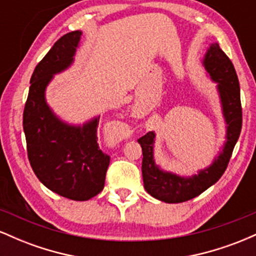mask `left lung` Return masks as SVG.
<instances>
[{"mask_svg": "<svg viewBox=\"0 0 256 256\" xmlns=\"http://www.w3.org/2000/svg\"><path fill=\"white\" fill-rule=\"evenodd\" d=\"M202 64L210 79L218 83L216 88L222 102V116L228 125L222 152L214 158L212 165L200 170L198 174L192 177H180L164 171L155 164L154 132H148L138 140L143 152L142 176L144 189L152 198L167 204H179L192 200L216 184L224 174L242 128L240 83L231 60L220 49L218 43H213L206 52Z\"/></svg>", "mask_w": 256, "mask_h": 256, "instance_id": "1", "label": "left lung"}]
</instances>
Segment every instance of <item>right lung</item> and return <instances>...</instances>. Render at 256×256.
<instances>
[{"label":"right lung","mask_w":256,"mask_h":256,"mask_svg":"<svg viewBox=\"0 0 256 256\" xmlns=\"http://www.w3.org/2000/svg\"><path fill=\"white\" fill-rule=\"evenodd\" d=\"M82 31L64 34L34 68L25 104L22 126L28 156L34 174L52 192L74 201H86L104 190L110 155L100 149V116L83 125L58 119L46 101L54 74L74 60Z\"/></svg>","instance_id":"obj_1"}]
</instances>
